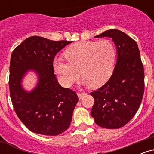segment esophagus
I'll return each mask as SVG.
<instances>
[{
  "instance_id": "esophagus-1",
  "label": "esophagus",
  "mask_w": 154,
  "mask_h": 154,
  "mask_svg": "<svg viewBox=\"0 0 154 154\" xmlns=\"http://www.w3.org/2000/svg\"><path fill=\"white\" fill-rule=\"evenodd\" d=\"M85 95H86V93H77V95H78V98H79V99H81V98H82Z\"/></svg>"
}]
</instances>
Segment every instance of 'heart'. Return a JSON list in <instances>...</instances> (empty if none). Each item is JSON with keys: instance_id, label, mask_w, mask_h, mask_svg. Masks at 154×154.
Segmentation results:
<instances>
[{"instance_id": "obj_1", "label": "heart", "mask_w": 154, "mask_h": 154, "mask_svg": "<svg viewBox=\"0 0 154 154\" xmlns=\"http://www.w3.org/2000/svg\"><path fill=\"white\" fill-rule=\"evenodd\" d=\"M67 62L54 61V68L63 85L71 86L84 78L86 85L98 88L105 84L112 75L116 59V49L110 40L79 42L65 51Z\"/></svg>"}]
</instances>
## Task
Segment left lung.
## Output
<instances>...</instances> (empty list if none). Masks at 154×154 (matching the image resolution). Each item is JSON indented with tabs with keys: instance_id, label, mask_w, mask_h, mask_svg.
I'll return each mask as SVG.
<instances>
[{
	"instance_id": "1",
	"label": "left lung",
	"mask_w": 154,
	"mask_h": 154,
	"mask_svg": "<svg viewBox=\"0 0 154 154\" xmlns=\"http://www.w3.org/2000/svg\"><path fill=\"white\" fill-rule=\"evenodd\" d=\"M112 38L117 50L114 72L102 87L91 93L95 103L91 115L98 126L118 129L138 110L144 93V69L137 44L123 32L113 29L95 38Z\"/></svg>"
}]
</instances>
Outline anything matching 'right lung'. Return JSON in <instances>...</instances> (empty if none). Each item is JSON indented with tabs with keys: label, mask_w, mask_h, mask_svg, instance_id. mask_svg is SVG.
<instances>
[{
	"label": "right lung",
	"mask_w": 154,
	"mask_h": 154,
	"mask_svg": "<svg viewBox=\"0 0 154 154\" xmlns=\"http://www.w3.org/2000/svg\"><path fill=\"white\" fill-rule=\"evenodd\" d=\"M71 43L32 36L12 52L8 81L11 99L19 119L35 133L54 136L69 128L79 98L76 92L59 84L53 63L56 54ZM29 70L36 72L39 79L36 88L26 92L20 82Z\"/></svg>",
	"instance_id": "right-lung-1"
}]
</instances>
